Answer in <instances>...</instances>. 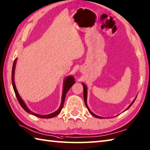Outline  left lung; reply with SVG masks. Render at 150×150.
Instances as JSON below:
<instances>
[{
	"label": "left lung",
	"instance_id": "8db88e82",
	"mask_svg": "<svg viewBox=\"0 0 150 150\" xmlns=\"http://www.w3.org/2000/svg\"><path fill=\"white\" fill-rule=\"evenodd\" d=\"M82 84H83V95H84V103H85V105H86V108H87V109H88V111L90 113H91L92 115L93 116H94L95 117H96V118H100V119H101V118H103V117H100V116H98V115H96V114H94L93 112H92V111L90 110V109L88 108V105H87V102H86V100H87V88H86V84H84V83H82ZM137 97L135 98H134V100H133V101L132 102V103H130V104L129 105V107H128L126 110H125V111H126V110H127L128 109H129L130 106H131L132 104H133V103L134 102V101H135V100H136V98H137Z\"/></svg>",
	"mask_w": 150,
	"mask_h": 150
}]
</instances>
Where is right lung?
<instances>
[{"instance_id":"add662e5","label":"right lung","mask_w":150,"mask_h":150,"mask_svg":"<svg viewBox=\"0 0 150 150\" xmlns=\"http://www.w3.org/2000/svg\"><path fill=\"white\" fill-rule=\"evenodd\" d=\"M17 59H15L14 62H13V67H12V86H13V91H14V92L16 94V96L17 97V99L18 100L19 103H20V105L23 108V109L25 110L26 112H28L30 114H31L33 115H35L36 117H38L40 118H45V119H50V118H52L56 116L57 115L61 112V111L63 108L64 106V103L65 101V98H66V95L67 94V91H69V88L71 87L73 84L75 83V78L73 77V76L70 75L68 76L66 79H64V86H63V91H62V102H61V104L58 110H56V111H54V113H52L50 114H48V115H39V114L35 113L34 112H33L29 109L28 108V106L26 105L25 103L24 102L23 100L21 98V96L19 94L18 92L17 91V88H16V84H15V81H14V74H15V68L16 66V62H17Z\"/></svg>"}]
</instances>
